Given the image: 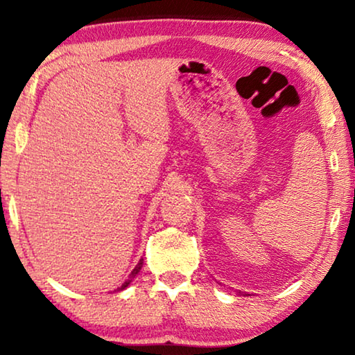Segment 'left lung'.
<instances>
[{
  "mask_svg": "<svg viewBox=\"0 0 355 355\" xmlns=\"http://www.w3.org/2000/svg\"><path fill=\"white\" fill-rule=\"evenodd\" d=\"M239 294H242V293H239Z\"/></svg>",
  "mask_w": 355,
  "mask_h": 355,
  "instance_id": "left-lung-1",
  "label": "left lung"
}]
</instances>
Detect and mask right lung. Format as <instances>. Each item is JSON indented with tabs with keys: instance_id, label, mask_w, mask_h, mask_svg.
<instances>
[{
	"instance_id": "obj_1",
	"label": "right lung",
	"mask_w": 355,
	"mask_h": 355,
	"mask_svg": "<svg viewBox=\"0 0 355 355\" xmlns=\"http://www.w3.org/2000/svg\"><path fill=\"white\" fill-rule=\"evenodd\" d=\"M142 263H144V259H142V260H140L137 265H135V268H134L132 271H130V275H129V278H130V279H132V278H134V276L139 273V271H140V268H142ZM130 279H128V281H125V283H124L123 286H121V288H118V291H123V289H125V288H128V286H129V283H130Z\"/></svg>"
}]
</instances>
